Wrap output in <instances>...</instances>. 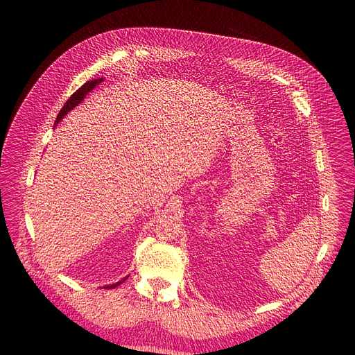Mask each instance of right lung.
I'll return each mask as SVG.
<instances>
[{"label": "right lung", "instance_id": "1", "mask_svg": "<svg viewBox=\"0 0 355 355\" xmlns=\"http://www.w3.org/2000/svg\"><path fill=\"white\" fill-rule=\"evenodd\" d=\"M105 80V78H98V79H92V80H87L82 87H79L76 92L73 93V95L70 96V99L64 103V106L62 107V110L59 112V115H58V118H55V122H54V126H58V123L69 114L70 110H73L74 107H76L78 105H80L83 101H85V98H86V95H89V93L95 89L98 85H101L102 82ZM128 276H125L123 279H121L119 282H116V284H112V285H107V286H105V288H116L119 284H122L125 279H126Z\"/></svg>", "mask_w": 355, "mask_h": 355}]
</instances>
